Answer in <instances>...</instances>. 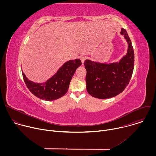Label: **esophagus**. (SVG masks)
<instances>
[{"label":"esophagus","mask_w":156,"mask_h":156,"mask_svg":"<svg viewBox=\"0 0 156 156\" xmlns=\"http://www.w3.org/2000/svg\"><path fill=\"white\" fill-rule=\"evenodd\" d=\"M80 58V60H81V61L82 63L83 64V63H84V61H85V60H86V57H84V56H81Z\"/></svg>","instance_id":"obj_1"}]
</instances>
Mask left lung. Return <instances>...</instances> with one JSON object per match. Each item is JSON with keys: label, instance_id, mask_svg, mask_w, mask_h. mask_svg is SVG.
<instances>
[{"label": "left lung", "instance_id": "1", "mask_svg": "<svg viewBox=\"0 0 156 156\" xmlns=\"http://www.w3.org/2000/svg\"><path fill=\"white\" fill-rule=\"evenodd\" d=\"M121 34L128 43L126 54L119 62L99 63L86 60L84 65L87 73L86 90L94 98L108 99L119 94L128 86L134 69L135 54L126 31L122 28Z\"/></svg>", "mask_w": 156, "mask_h": 156}]
</instances>
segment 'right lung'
Returning a JSON list of instances; mask_svg holds the SVG:
<instances>
[{"label":"right lung","mask_w":156,"mask_h":156,"mask_svg":"<svg viewBox=\"0 0 156 156\" xmlns=\"http://www.w3.org/2000/svg\"><path fill=\"white\" fill-rule=\"evenodd\" d=\"M81 65L80 59L66 62L54 75L44 83L30 81L23 72L22 75L27 87L32 94L41 99L54 101L62 97L67 92L71 80Z\"/></svg>","instance_id":"1"}]
</instances>
